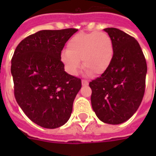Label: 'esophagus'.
<instances>
[{
    "instance_id": "obj_1",
    "label": "esophagus",
    "mask_w": 156,
    "mask_h": 156,
    "mask_svg": "<svg viewBox=\"0 0 156 156\" xmlns=\"http://www.w3.org/2000/svg\"><path fill=\"white\" fill-rule=\"evenodd\" d=\"M88 81L85 80V79H83V80H82V84H83V86H87L88 85Z\"/></svg>"
}]
</instances>
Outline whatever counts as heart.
Here are the masks:
<instances>
[{
    "label": "heart",
    "instance_id": "1",
    "mask_svg": "<svg viewBox=\"0 0 156 156\" xmlns=\"http://www.w3.org/2000/svg\"><path fill=\"white\" fill-rule=\"evenodd\" d=\"M113 57L111 37L105 32L78 33L67 44V50L61 54V60L68 72L78 73L81 61L83 68L92 74H101L108 69Z\"/></svg>",
    "mask_w": 156,
    "mask_h": 156
}]
</instances>
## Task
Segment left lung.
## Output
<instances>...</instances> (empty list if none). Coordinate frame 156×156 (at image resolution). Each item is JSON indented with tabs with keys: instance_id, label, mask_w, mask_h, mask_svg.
<instances>
[{
	"instance_id": "left-lung-1",
	"label": "left lung",
	"mask_w": 156,
	"mask_h": 156,
	"mask_svg": "<svg viewBox=\"0 0 156 156\" xmlns=\"http://www.w3.org/2000/svg\"><path fill=\"white\" fill-rule=\"evenodd\" d=\"M113 45L111 65L90 82L91 106L100 121L118 125L130 118L143 100L147 61L137 40L117 28H105Z\"/></svg>"
}]
</instances>
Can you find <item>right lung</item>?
<instances>
[{
    "label": "right lung",
    "mask_w": 156,
    "mask_h": 156,
    "mask_svg": "<svg viewBox=\"0 0 156 156\" xmlns=\"http://www.w3.org/2000/svg\"><path fill=\"white\" fill-rule=\"evenodd\" d=\"M77 30H40L18 44L11 60L16 101L44 128H58L68 121L82 87L80 78L66 73L61 60L66 43Z\"/></svg>",
    "instance_id": "add662e5"
}]
</instances>
